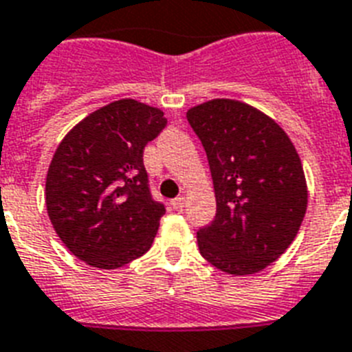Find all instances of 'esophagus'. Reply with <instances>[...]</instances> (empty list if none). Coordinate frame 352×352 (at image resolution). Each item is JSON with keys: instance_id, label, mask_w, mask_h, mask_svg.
<instances>
[{"instance_id": "34e87169", "label": "esophagus", "mask_w": 352, "mask_h": 352, "mask_svg": "<svg viewBox=\"0 0 352 352\" xmlns=\"http://www.w3.org/2000/svg\"><path fill=\"white\" fill-rule=\"evenodd\" d=\"M184 204H186V197L184 195L175 197V199L171 201V206H173L175 210H182V208H184Z\"/></svg>"}]
</instances>
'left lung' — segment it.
Returning a JSON list of instances; mask_svg holds the SVG:
<instances>
[{
	"instance_id": "left-lung-1",
	"label": "left lung",
	"mask_w": 352,
	"mask_h": 352,
	"mask_svg": "<svg viewBox=\"0 0 352 352\" xmlns=\"http://www.w3.org/2000/svg\"><path fill=\"white\" fill-rule=\"evenodd\" d=\"M215 188V221L197 233L211 265L253 275L295 241L307 210V182L298 151L275 119L236 99L190 108Z\"/></svg>"
}]
</instances>
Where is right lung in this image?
Wrapping results in <instances>:
<instances>
[{
	"instance_id": "add662e5",
	"label": "right lung",
	"mask_w": 352,
	"mask_h": 352,
	"mask_svg": "<svg viewBox=\"0 0 352 352\" xmlns=\"http://www.w3.org/2000/svg\"><path fill=\"white\" fill-rule=\"evenodd\" d=\"M166 122L161 108L119 99L59 142L45 184L47 213L85 264L117 270L150 250L166 210L151 199L142 151Z\"/></svg>"
}]
</instances>
